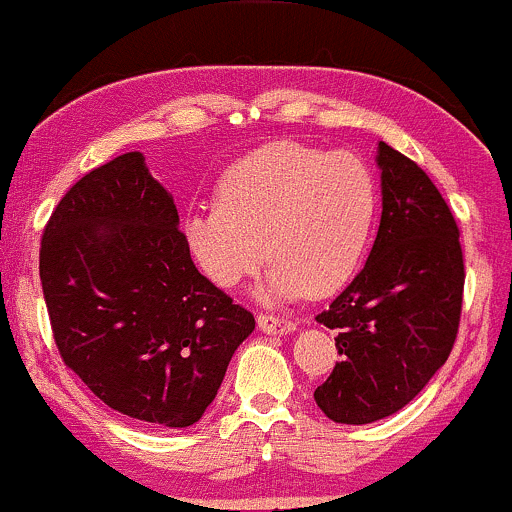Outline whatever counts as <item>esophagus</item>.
Masks as SVG:
<instances>
[{"label": "esophagus", "instance_id": "34e87169", "mask_svg": "<svg viewBox=\"0 0 512 512\" xmlns=\"http://www.w3.org/2000/svg\"><path fill=\"white\" fill-rule=\"evenodd\" d=\"M256 320H258V329H261V332H266V334H288V332H293V329H295L293 320L268 315V312H261Z\"/></svg>", "mask_w": 512, "mask_h": 512}]
</instances>
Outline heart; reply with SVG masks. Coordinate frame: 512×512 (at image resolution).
<instances>
[{"label":"heart","mask_w":512,"mask_h":512,"mask_svg":"<svg viewBox=\"0 0 512 512\" xmlns=\"http://www.w3.org/2000/svg\"><path fill=\"white\" fill-rule=\"evenodd\" d=\"M376 210V175L364 158L276 141L224 170L217 205L185 214L183 239L217 288L244 283L268 254L266 298H322L359 268Z\"/></svg>","instance_id":"b5f03b06"}]
</instances>
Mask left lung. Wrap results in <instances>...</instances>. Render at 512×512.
Wrapping results in <instances>:
<instances>
[{"label":"left lung","mask_w":512,"mask_h":512,"mask_svg":"<svg viewBox=\"0 0 512 512\" xmlns=\"http://www.w3.org/2000/svg\"><path fill=\"white\" fill-rule=\"evenodd\" d=\"M383 212L366 266L317 315L337 351L315 403L329 420L366 425L410 403L447 361L459 332L464 254L430 175L378 144Z\"/></svg>","instance_id":"1"}]
</instances>
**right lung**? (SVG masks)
<instances>
[{
    "mask_svg": "<svg viewBox=\"0 0 512 512\" xmlns=\"http://www.w3.org/2000/svg\"><path fill=\"white\" fill-rule=\"evenodd\" d=\"M60 359L122 415L190 427L256 320L192 263L173 197L139 151L82 175L38 254Z\"/></svg>",
    "mask_w": 512,
    "mask_h": 512,
    "instance_id": "right-lung-1",
    "label": "right lung"
}]
</instances>
